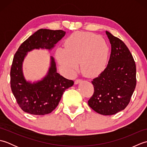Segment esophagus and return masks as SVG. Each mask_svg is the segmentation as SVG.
<instances>
[{
    "label": "esophagus",
    "instance_id": "obj_1",
    "mask_svg": "<svg viewBox=\"0 0 147 147\" xmlns=\"http://www.w3.org/2000/svg\"><path fill=\"white\" fill-rule=\"evenodd\" d=\"M81 82H82V80L77 79V80H75V82H74V84H76H76H78V83H80Z\"/></svg>",
    "mask_w": 147,
    "mask_h": 147
}]
</instances>
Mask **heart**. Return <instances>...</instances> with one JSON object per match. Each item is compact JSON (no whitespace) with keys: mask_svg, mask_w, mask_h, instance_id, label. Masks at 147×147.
Segmentation results:
<instances>
[{"mask_svg":"<svg viewBox=\"0 0 147 147\" xmlns=\"http://www.w3.org/2000/svg\"><path fill=\"white\" fill-rule=\"evenodd\" d=\"M57 60L69 74H73L80 62L82 73L93 76L105 69L107 64L109 47L105 40L91 32H76L65 40L64 49L56 52Z\"/></svg>","mask_w":147,"mask_h":147,"instance_id":"obj_1","label":"heart"}]
</instances>
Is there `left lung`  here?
<instances>
[{
    "label": "left lung",
    "instance_id": "left-lung-1",
    "mask_svg": "<svg viewBox=\"0 0 147 147\" xmlns=\"http://www.w3.org/2000/svg\"><path fill=\"white\" fill-rule=\"evenodd\" d=\"M111 54L104 71L92 81L94 92L88 101L93 111L113 115L129 104L136 85V64L131 53L122 40L106 32Z\"/></svg>",
    "mask_w": 147,
    "mask_h": 147
}]
</instances>
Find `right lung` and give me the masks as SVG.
I'll return each instance as SVG.
<instances>
[{
  "mask_svg": "<svg viewBox=\"0 0 147 147\" xmlns=\"http://www.w3.org/2000/svg\"><path fill=\"white\" fill-rule=\"evenodd\" d=\"M65 32L62 30L40 29L20 46L14 54L11 68V88L20 108L33 115H45L57 107L66 89L73 85L56 72L54 59L51 57V66L48 74L35 83L27 82L22 71V63L26 52L35 49H51Z\"/></svg>",
  "mask_w": 147,
  "mask_h": 147,
  "instance_id": "obj_1",
  "label": "right lung"
}]
</instances>
